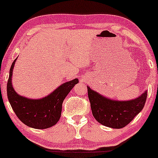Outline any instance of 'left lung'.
Here are the masks:
<instances>
[{
  "label": "left lung",
  "instance_id": "1",
  "mask_svg": "<svg viewBox=\"0 0 158 158\" xmlns=\"http://www.w3.org/2000/svg\"><path fill=\"white\" fill-rule=\"evenodd\" d=\"M88 96L93 116L100 124L114 129L127 126L143 109L148 93L129 101H116L106 98L88 86Z\"/></svg>",
  "mask_w": 158,
  "mask_h": 158
}]
</instances>
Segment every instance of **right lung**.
<instances>
[{"mask_svg": "<svg viewBox=\"0 0 158 158\" xmlns=\"http://www.w3.org/2000/svg\"><path fill=\"white\" fill-rule=\"evenodd\" d=\"M17 59V58H16ZM16 59L10 66L7 83V96L13 110L19 119L31 128L44 129L54 126L60 120L63 101L78 79L66 82L46 97L31 99L21 96L12 85V75Z\"/></svg>", "mask_w": 158, "mask_h": 158, "instance_id": "obj_1", "label": "right lung"}]
</instances>
